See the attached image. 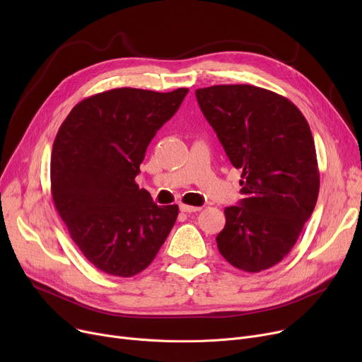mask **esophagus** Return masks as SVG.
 Instances as JSON below:
<instances>
[{
    "mask_svg": "<svg viewBox=\"0 0 362 362\" xmlns=\"http://www.w3.org/2000/svg\"><path fill=\"white\" fill-rule=\"evenodd\" d=\"M180 211L191 214V213H198L201 211V206H192V205H186V204H180Z\"/></svg>",
    "mask_w": 362,
    "mask_h": 362,
    "instance_id": "obj_1",
    "label": "esophagus"
}]
</instances>
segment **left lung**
Masks as SVG:
<instances>
[{
	"instance_id": "obj_1",
	"label": "left lung",
	"mask_w": 362,
	"mask_h": 362,
	"mask_svg": "<svg viewBox=\"0 0 362 362\" xmlns=\"http://www.w3.org/2000/svg\"><path fill=\"white\" fill-rule=\"evenodd\" d=\"M195 95L242 170L243 199L224 210L218 251L239 270H267L291 252L317 204L320 173L308 122L288 98L252 85H216Z\"/></svg>"
}]
</instances>
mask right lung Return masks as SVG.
<instances>
[{
    "label": "right lung",
    "mask_w": 362,
    "mask_h": 362,
    "mask_svg": "<svg viewBox=\"0 0 362 362\" xmlns=\"http://www.w3.org/2000/svg\"><path fill=\"white\" fill-rule=\"evenodd\" d=\"M187 88L105 90L74 105L51 154L54 205L82 254L98 270L132 277L158 254L179 206H158L135 177L157 130Z\"/></svg>",
    "instance_id": "add662e5"
}]
</instances>
